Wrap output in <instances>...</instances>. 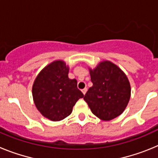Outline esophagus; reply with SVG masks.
<instances>
[{"label": "esophagus", "mask_w": 158, "mask_h": 158, "mask_svg": "<svg viewBox=\"0 0 158 158\" xmlns=\"http://www.w3.org/2000/svg\"><path fill=\"white\" fill-rule=\"evenodd\" d=\"M81 92H82V93H83V94H84V95H85L86 92H87V89H86V88H85V89H82Z\"/></svg>", "instance_id": "1"}]
</instances>
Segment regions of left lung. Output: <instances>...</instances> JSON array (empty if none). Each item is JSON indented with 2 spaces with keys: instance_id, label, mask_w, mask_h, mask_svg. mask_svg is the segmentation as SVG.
<instances>
[{
  "instance_id": "8db88e82",
  "label": "left lung",
  "mask_w": 158,
  "mask_h": 158,
  "mask_svg": "<svg viewBox=\"0 0 158 158\" xmlns=\"http://www.w3.org/2000/svg\"><path fill=\"white\" fill-rule=\"evenodd\" d=\"M89 69L93 86L84 100L92 112L104 121L120 115L131 98V85L127 75L118 65L107 60Z\"/></svg>"
}]
</instances>
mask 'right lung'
Returning <instances> with one entry per match:
<instances>
[{"instance_id":"right-lung-1","label":"right lung","mask_w":158,"mask_h":158,"mask_svg":"<svg viewBox=\"0 0 158 158\" xmlns=\"http://www.w3.org/2000/svg\"><path fill=\"white\" fill-rule=\"evenodd\" d=\"M69 66L62 60L46 65L32 85V96L38 111L51 121L69 116L73 107L84 94L77 89L76 79L68 77Z\"/></svg>"}]
</instances>
